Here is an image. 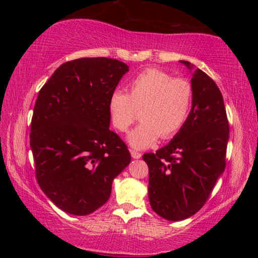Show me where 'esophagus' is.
<instances>
[{"label":"esophagus","instance_id":"esophagus-1","mask_svg":"<svg viewBox=\"0 0 258 258\" xmlns=\"http://www.w3.org/2000/svg\"><path fill=\"white\" fill-rule=\"evenodd\" d=\"M131 155H132V157H133L134 159H139V158H141V156H142L141 152L135 151V150H131Z\"/></svg>","mask_w":258,"mask_h":258}]
</instances>
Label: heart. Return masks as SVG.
Segmentation results:
<instances>
[{"label": "heart", "instance_id": "b5f03b06", "mask_svg": "<svg viewBox=\"0 0 258 258\" xmlns=\"http://www.w3.org/2000/svg\"><path fill=\"white\" fill-rule=\"evenodd\" d=\"M194 87L183 77L157 68L138 74L128 84V94L115 91L109 100L112 124L119 132H126L138 119L140 123L128 135L130 145L143 149L157 139L167 140L176 135L189 118Z\"/></svg>", "mask_w": 258, "mask_h": 258}]
</instances>
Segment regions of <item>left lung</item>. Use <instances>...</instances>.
Segmentation results:
<instances>
[{
	"instance_id": "8db88e82",
	"label": "left lung",
	"mask_w": 258,
	"mask_h": 258,
	"mask_svg": "<svg viewBox=\"0 0 258 258\" xmlns=\"http://www.w3.org/2000/svg\"><path fill=\"white\" fill-rule=\"evenodd\" d=\"M181 62L191 69L189 61ZM191 84L194 102L185 125L167 146L143 155L151 208L168 221L185 220L200 211L226 165L230 127L221 91L200 69Z\"/></svg>"
}]
</instances>
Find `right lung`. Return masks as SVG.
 Listing matches in <instances>:
<instances>
[{"label": "right lung", "instance_id": "add662e5", "mask_svg": "<svg viewBox=\"0 0 258 258\" xmlns=\"http://www.w3.org/2000/svg\"><path fill=\"white\" fill-rule=\"evenodd\" d=\"M128 66L81 58L61 64L37 95L30 125L36 180L56 207L89 215L108 202L130 164L127 146L109 130V100Z\"/></svg>", "mask_w": 258, "mask_h": 258}]
</instances>
